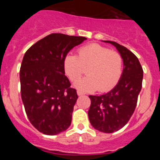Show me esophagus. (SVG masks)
<instances>
[{
    "mask_svg": "<svg viewBox=\"0 0 160 160\" xmlns=\"http://www.w3.org/2000/svg\"><path fill=\"white\" fill-rule=\"evenodd\" d=\"M77 93H78V95H83V94H84V93L82 92V91H81V90H78L77 91Z\"/></svg>",
    "mask_w": 160,
    "mask_h": 160,
    "instance_id": "1",
    "label": "esophagus"
}]
</instances>
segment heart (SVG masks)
I'll use <instances>...</instances> for the list:
<instances>
[{
	"instance_id": "b5f03b06",
	"label": "heart",
	"mask_w": 160,
	"mask_h": 160,
	"mask_svg": "<svg viewBox=\"0 0 160 160\" xmlns=\"http://www.w3.org/2000/svg\"><path fill=\"white\" fill-rule=\"evenodd\" d=\"M65 73L72 82L78 81L87 69L88 76L77 82L85 90L107 91L115 86L122 71V58L118 52L98 44H90L78 49V55L68 54L63 60Z\"/></svg>"
}]
</instances>
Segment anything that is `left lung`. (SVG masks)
I'll return each instance as SVG.
<instances>
[{
  "label": "left lung",
  "instance_id": "obj_1",
  "mask_svg": "<svg viewBox=\"0 0 160 160\" xmlns=\"http://www.w3.org/2000/svg\"><path fill=\"white\" fill-rule=\"evenodd\" d=\"M104 42L116 47L123 60V70L118 84L102 95H90L91 104L88 116L98 131L113 133L122 128L130 120L142 89L143 70L138 58L129 49L111 41Z\"/></svg>",
  "mask_w": 160,
  "mask_h": 160
}]
</instances>
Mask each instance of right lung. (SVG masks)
Instances as JSON below:
<instances>
[{
    "instance_id": "add662e5",
    "label": "right lung",
    "mask_w": 160,
    "mask_h": 160,
    "mask_svg": "<svg viewBox=\"0 0 160 160\" xmlns=\"http://www.w3.org/2000/svg\"><path fill=\"white\" fill-rule=\"evenodd\" d=\"M86 39L51 33L24 55L20 70L22 99L29 122L45 135H58L71 124L78 94L65 75L63 60Z\"/></svg>"
}]
</instances>
